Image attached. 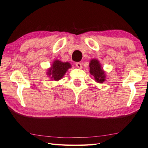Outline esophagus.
I'll return each instance as SVG.
<instances>
[{
	"instance_id": "1",
	"label": "esophagus",
	"mask_w": 148,
	"mask_h": 148,
	"mask_svg": "<svg viewBox=\"0 0 148 148\" xmlns=\"http://www.w3.org/2000/svg\"><path fill=\"white\" fill-rule=\"evenodd\" d=\"M76 66L78 68H82V64L81 62H77L76 63Z\"/></svg>"
}]
</instances>
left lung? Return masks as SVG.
Listing matches in <instances>:
<instances>
[{"instance_id": "left-lung-1", "label": "left lung", "mask_w": 148, "mask_h": 148, "mask_svg": "<svg viewBox=\"0 0 148 148\" xmlns=\"http://www.w3.org/2000/svg\"><path fill=\"white\" fill-rule=\"evenodd\" d=\"M90 72L95 78V81L99 83H102L105 80L106 75L104 71L101 68L99 62L96 59L91 60L90 63Z\"/></svg>"}]
</instances>
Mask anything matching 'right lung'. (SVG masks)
Returning <instances> with one entry per match:
<instances>
[{
	"instance_id": "add662e5",
	"label": "right lung",
	"mask_w": 148,
	"mask_h": 148,
	"mask_svg": "<svg viewBox=\"0 0 148 148\" xmlns=\"http://www.w3.org/2000/svg\"><path fill=\"white\" fill-rule=\"evenodd\" d=\"M71 68V64L69 62H62L60 60H55L50 68L48 75L51 79L55 80H58L62 79L66 72Z\"/></svg>"
}]
</instances>
